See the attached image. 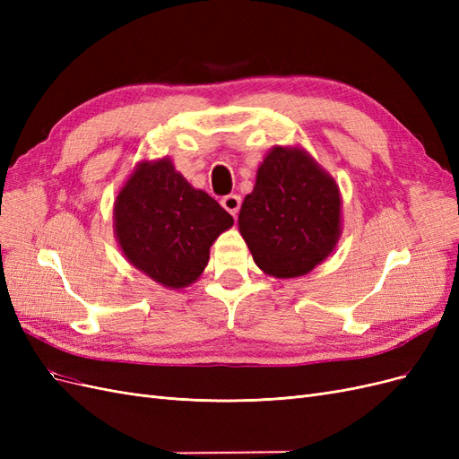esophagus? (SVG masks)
Masks as SVG:
<instances>
[{
	"label": "esophagus",
	"mask_w": 459,
	"mask_h": 459,
	"mask_svg": "<svg viewBox=\"0 0 459 459\" xmlns=\"http://www.w3.org/2000/svg\"><path fill=\"white\" fill-rule=\"evenodd\" d=\"M221 206H224L231 216H238L239 206H241V197L239 195H226L224 199H221Z\"/></svg>",
	"instance_id": "34e87169"
}]
</instances>
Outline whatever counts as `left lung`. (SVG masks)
Here are the masks:
<instances>
[{"label":"left lung","instance_id":"8db88e82","mask_svg":"<svg viewBox=\"0 0 459 459\" xmlns=\"http://www.w3.org/2000/svg\"><path fill=\"white\" fill-rule=\"evenodd\" d=\"M341 191L327 170L299 145H275L258 164L241 204L239 233L256 266L293 280L319 266L341 239Z\"/></svg>","mask_w":459,"mask_h":459}]
</instances>
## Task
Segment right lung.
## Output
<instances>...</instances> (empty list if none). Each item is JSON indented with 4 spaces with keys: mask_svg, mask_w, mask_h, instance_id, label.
Wrapping results in <instances>:
<instances>
[{
    "mask_svg": "<svg viewBox=\"0 0 459 459\" xmlns=\"http://www.w3.org/2000/svg\"><path fill=\"white\" fill-rule=\"evenodd\" d=\"M115 238L135 270L166 289H186L204 272L211 247L233 218L195 189L172 159L142 160L113 206Z\"/></svg>",
    "mask_w": 459,
    "mask_h": 459,
    "instance_id": "add662e5",
    "label": "right lung"
}]
</instances>
